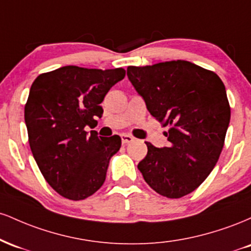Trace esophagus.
Listing matches in <instances>:
<instances>
[{
	"label": "esophagus",
	"mask_w": 251,
	"mask_h": 251,
	"mask_svg": "<svg viewBox=\"0 0 251 251\" xmlns=\"http://www.w3.org/2000/svg\"><path fill=\"white\" fill-rule=\"evenodd\" d=\"M120 137H122V142H123L124 145H125V144L133 142V137H131L129 134H122Z\"/></svg>",
	"instance_id": "obj_1"
}]
</instances>
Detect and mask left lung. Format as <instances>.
Listing matches in <instances>:
<instances>
[{
    "instance_id": "obj_1",
    "label": "left lung",
    "mask_w": 251,
    "mask_h": 251,
    "mask_svg": "<svg viewBox=\"0 0 251 251\" xmlns=\"http://www.w3.org/2000/svg\"><path fill=\"white\" fill-rule=\"evenodd\" d=\"M127 76L150 113L169 127V146L146 143L148 154L138 164L144 179L168 198L195 191L215 168L230 123L223 81L185 60L128 66Z\"/></svg>"
}]
</instances>
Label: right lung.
<instances>
[{
  "instance_id": "1",
  "label": "right lung",
  "mask_w": 251,
  "mask_h": 251,
  "mask_svg": "<svg viewBox=\"0 0 251 251\" xmlns=\"http://www.w3.org/2000/svg\"><path fill=\"white\" fill-rule=\"evenodd\" d=\"M125 74L124 68L65 66L34 80L25 105L28 142L46 181L62 197L85 200L105 181L122 139L88 134L85 127L101 118L100 103Z\"/></svg>"
}]
</instances>
